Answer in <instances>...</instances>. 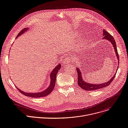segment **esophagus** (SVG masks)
I'll return each instance as SVG.
<instances>
[{
	"label": "esophagus",
	"mask_w": 128,
	"mask_h": 128,
	"mask_svg": "<svg viewBox=\"0 0 128 128\" xmlns=\"http://www.w3.org/2000/svg\"><path fill=\"white\" fill-rule=\"evenodd\" d=\"M71 58H65L64 60H63V63L64 64H68L70 61H71Z\"/></svg>",
	"instance_id": "esophagus-1"
}]
</instances>
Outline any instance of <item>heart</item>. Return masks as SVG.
<instances>
[{"mask_svg": "<svg viewBox=\"0 0 128 128\" xmlns=\"http://www.w3.org/2000/svg\"><path fill=\"white\" fill-rule=\"evenodd\" d=\"M83 46H84V43H83L82 42H81L80 43L79 45L77 46V48L78 50H80V49L83 47Z\"/></svg>", "mask_w": 128, "mask_h": 128, "instance_id": "heart-1", "label": "heart"}]
</instances>
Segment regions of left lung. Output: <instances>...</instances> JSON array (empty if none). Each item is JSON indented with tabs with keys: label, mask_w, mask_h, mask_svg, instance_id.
<instances>
[{
	"label": "left lung",
	"mask_w": 128,
	"mask_h": 128,
	"mask_svg": "<svg viewBox=\"0 0 128 128\" xmlns=\"http://www.w3.org/2000/svg\"><path fill=\"white\" fill-rule=\"evenodd\" d=\"M103 35H104V39H106L108 40V41H109L111 43H112V46H114V51L116 54V56L117 57L118 60L119 62V54L117 51V48H116V43L115 42V40L114 39V38H113V36L111 35L110 34L106 31L104 30H103ZM119 64V63H118ZM76 70L77 72V75H78V86L82 88V89L86 90H99V89L100 88H102L104 87H107V86L109 85L112 82V80H114V78L115 76H116V74H114V75L110 79V80L108 81L107 82H106V83H102V84H89V83L86 82H85L84 80H82V74L81 72L80 71V70H79V68H76Z\"/></svg>",
	"instance_id": "8db88e82"
}]
</instances>
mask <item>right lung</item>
<instances>
[{
  "label": "right lung",
  "mask_w": 128,
  "mask_h": 128,
  "mask_svg": "<svg viewBox=\"0 0 128 128\" xmlns=\"http://www.w3.org/2000/svg\"><path fill=\"white\" fill-rule=\"evenodd\" d=\"M27 30L26 28L22 30L19 33L18 36H16V38L18 37L21 34H22L25 31H26ZM60 64H58L56 68H55L53 70L52 72V73H51L50 75V78H51V83H50V85L49 86V87L46 89V90L40 92H38V93H28V92H22V90H20L18 88H16L18 89V90L22 94L24 95H25L26 96H29L30 97H33V98H39V97H45L46 96H48L50 94L52 90H53V89L55 86V81H56V74L58 73V71L60 70Z\"/></svg>",
  "instance_id": "add662e5"
}]
</instances>
